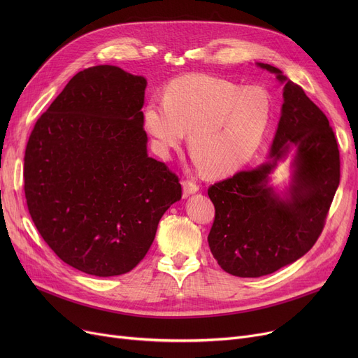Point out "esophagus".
<instances>
[{
  "mask_svg": "<svg viewBox=\"0 0 358 358\" xmlns=\"http://www.w3.org/2000/svg\"><path fill=\"white\" fill-rule=\"evenodd\" d=\"M199 192V185L192 180H184L182 181V193L184 196H190L193 193Z\"/></svg>",
  "mask_w": 358,
  "mask_h": 358,
  "instance_id": "34e87169",
  "label": "esophagus"
}]
</instances>
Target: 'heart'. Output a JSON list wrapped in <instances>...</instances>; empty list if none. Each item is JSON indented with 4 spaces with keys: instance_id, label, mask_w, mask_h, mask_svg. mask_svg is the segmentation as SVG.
<instances>
[{
    "instance_id": "b5f03b06",
    "label": "heart",
    "mask_w": 358,
    "mask_h": 358,
    "mask_svg": "<svg viewBox=\"0 0 358 358\" xmlns=\"http://www.w3.org/2000/svg\"><path fill=\"white\" fill-rule=\"evenodd\" d=\"M271 113V97L262 87L192 75L169 83L164 101L145 106L143 124L161 157L171 155L190 131L189 145L197 168L228 176L255 154Z\"/></svg>"
}]
</instances>
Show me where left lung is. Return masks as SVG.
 I'll use <instances>...</instances> for the list:
<instances>
[{
  "instance_id": "8db88e82",
  "label": "left lung",
  "mask_w": 358,
  "mask_h": 358,
  "mask_svg": "<svg viewBox=\"0 0 358 358\" xmlns=\"http://www.w3.org/2000/svg\"><path fill=\"white\" fill-rule=\"evenodd\" d=\"M258 65L285 84L271 161L208 190L215 204L209 247L222 270L236 277L267 275L303 257L321 236L340 184V150L325 113L278 68ZM290 145L296 171L283 201L268 185V174Z\"/></svg>"
}]
</instances>
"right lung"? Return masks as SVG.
Instances as JSON below:
<instances>
[{"label":"right lung","instance_id":"1","mask_svg":"<svg viewBox=\"0 0 358 358\" xmlns=\"http://www.w3.org/2000/svg\"><path fill=\"white\" fill-rule=\"evenodd\" d=\"M146 80L111 65L69 80L37 119L24 154L27 209L50 250L83 273L134 270L181 184L148 157Z\"/></svg>","mask_w":358,"mask_h":358}]
</instances>
